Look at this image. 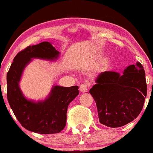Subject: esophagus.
Segmentation results:
<instances>
[{
    "mask_svg": "<svg viewBox=\"0 0 153 153\" xmlns=\"http://www.w3.org/2000/svg\"><path fill=\"white\" fill-rule=\"evenodd\" d=\"M91 86V84L90 83L86 82V83H83L82 84L80 85V87H79V91L82 93H85V92H87L88 90V88Z\"/></svg>",
    "mask_w": 153,
    "mask_h": 153,
    "instance_id": "1",
    "label": "esophagus"
}]
</instances>
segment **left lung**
Segmentation results:
<instances>
[{"mask_svg": "<svg viewBox=\"0 0 153 153\" xmlns=\"http://www.w3.org/2000/svg\"><path fill=\"white\" fill-rule=\"evenodd\" d=\"M90 90L97 105L100 123L120 127L137 118L147 95L143 67L131 65L120 73L106 71L98 75Z\"/></svg>", "mask_w": 153, "mask_h": 153, "instance_id": "obj_1", "label": "left lung"}]
</instances>
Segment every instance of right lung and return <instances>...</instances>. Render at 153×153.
Here are the masks:
<instances>
[{
    "label": "right lung",
    "instance_id": "right-lung-1",
    "mask_svg": "<svg viewBox=\"0 0 153 153\" xmlns=\"http://www.w3.org/2000/svg\"><path fill=\"white\" fill-rule=\"evenodd\" d=\"M59 54L48 42L29 46L19 52L7 74V97L19 122L25 129L38 134L60 132L66 125L69 104L79 95V86L55 85L47 100L37 103L24 97L19 86L23 70L31 58L53 60Z\"/></svg>",
    "mask_w": 153,
    "mask_h": 153
}]
</instances>
